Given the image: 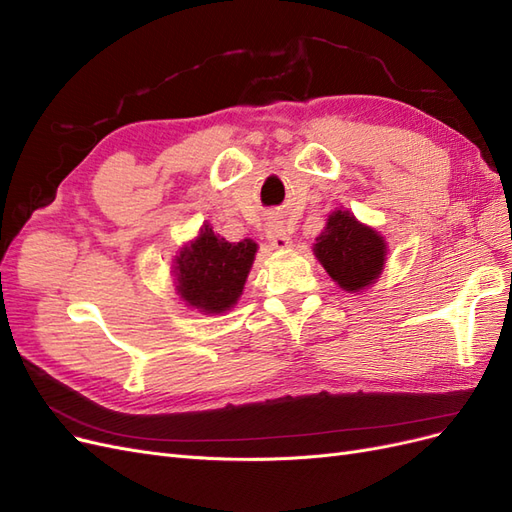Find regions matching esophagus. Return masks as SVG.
I'll use <instances>...</instances> for the list:
<instances>
[{"instance_id": "34e87169", "label": "esophagus", "mask_w": 512, "mask_h": 512, "mask_svg": "<svg viewBox=\"0 0 512 512\" xmlns=\"http://www.w3.org/2000/svg\"><path fill=\"white\" fill-rule=\"evenodd\" d=\"M267 237L273 247H288L290 245V235L284 226V222L273 220L267 224Z\"/></svg>"}]
</instances>
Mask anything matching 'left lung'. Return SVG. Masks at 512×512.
<instances>
[{
    "instance_id": "8db88e82",
    "label": "left lung",
    "mask_w": 512,
    "mask_h": 512,
    "mask_svg": "<svg viewBox=\"0 0 512 512\" xmlns=\"http://www.w3.org/2000/svg\"><path fill=\"white\" fill-rule=\"evenodd\" d=\"M314 252L339 288L359 292L382 273L386 245L376 230L354 220L348 211L329 215L327 228L316 239Z\"/></svg>"
}]
</instances>
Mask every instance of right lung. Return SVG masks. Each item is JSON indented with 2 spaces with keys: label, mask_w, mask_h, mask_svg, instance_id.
Returning a JSON list of instances; mask_svg holds the SVG:
<instances>
[{
  "label": "right lung",
  "mask_w": 512,
  "mask_h": 512,
  "mask_svg": "<svg viewBox=\"0 0 512 512\" xmlns=\"http://www.w3.org/2000/svg\"><path fill=\"white\" fill-rule=\"evenodd\" d=\"M256 243H228L207 224L198 239L177 256V290L181 299L207 314L226 312L243 292L256 254Z\"/></svg>",
  "instance_id": "right-lung-1"
}]
</instances>
